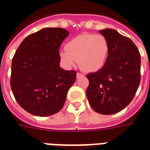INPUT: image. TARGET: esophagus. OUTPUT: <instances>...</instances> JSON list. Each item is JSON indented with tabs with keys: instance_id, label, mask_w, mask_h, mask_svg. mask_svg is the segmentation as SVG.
Segmentation results:
<instances>
[{
	"instance_id": "1",
	"label": "esophagus",
	"mask_w": 150,
	"mask_h": 150,
	"mask_svg": "<svg viewBox=\"0 0 150 150\" xmlns=\"http://www.w3.org/2000/svg\"><path fill=\"white\" fill-rule=\"evenodd\" d=\"M84 76V74H81V73H77V74H76V77L77 78L82 77V76Z\"/></svg>"
}]
</instances>
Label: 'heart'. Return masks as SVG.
<instances>
[{
	"mask_svg": "<svg viewBox=\"0 0 150 150\" xmlns=\"http://www.w3.org/2000/svg\"><path fill=\"white\" fill-rule=\"evenodd\" d=\"M109 43L101 34H83L73 38L62 50L59 55L67 67L79 62L83 70L88 72L99 71L104 67L109 54Z\"/></svg>",
	"mask_w": 150,
	"mask_h": 150,
	"instance_id": "b5f03b06",
	"label": "heart"
}]
</instances>
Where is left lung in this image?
I'll list each match as a JSON object with an SVG mask.
<instances>
[{"label":"left lung","instance_id":"1","mask_svg":"<svg viewBox=\"0 0 150 150\" xmlns=\"http://www.w3.org/2000/svg\"><path fill=\"white\" fill-rule=\"evenodd\" d=\"M99 32L109 43V54L104 67L86 75L89 81L86 96L95 112L114 114L130 104L138 88L140 55L132 40L116 30Z\"/></svg>","mask_w":150,"mask_h":150}]
</instances>
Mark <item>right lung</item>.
I'll return each mask as SVG.
<instances>
[{
  "label": "right lung",
  "instance_id": "add662e5",
  "mask_svg": "<svg viewBox=\"0 0 150 150\" xmlns=\"http://www.w3.org/2000/svg\"><path fill=\"white\" fill-rule=\"evenodd\" d=\"M69 32L46 28L24 39L12 61L10 86L18 104L38 116L53 115L62 109L75 71L60 67L59 48Z\"/></svg>",
  "mask_w": 150,
  "mask_h": 150
}]
</instances>
